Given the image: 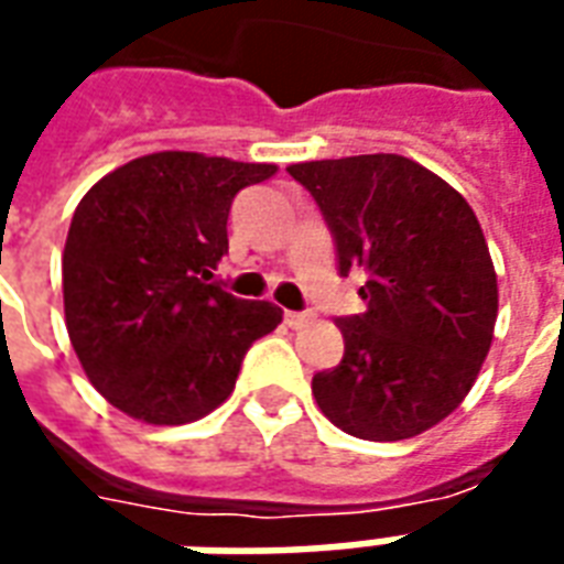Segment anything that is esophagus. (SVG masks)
I'll return each instance as SVG.
<instances>
[{
  "mask_svg": "<svg viewBox=\"0 0 564 564\" xmlns=\"http://www.w3.org/2000/svg\"><path fill=\"white\" fill-rule=\"evenodd\" d=\"M283 319H286L290 328H304L307 323H314V314H307V311H286Z\"/></svg>",
  "mask_w": 564,
  "mask_h": 564,
  "instance_id": "esophagus-1",
  "label": "esophagus"
}]
</instances>
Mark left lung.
<instances>
[{"mask_svg": "<svg viewBox=\"0 0 564 564\" xmlns=\"http://www.w3.org/2000/svg\"><path fill=\"white\" fill-rule=\"evenodd\" d=\"M337 271L365 269V314L335 319L344 358L314 377L325 419L349 436L398 442L452 415L494 344L499 290L469 203L403 154L307 161Z\"/></svg>", "mask_w": 564, "mask_h": 564, "instance_id": "1", "label": "left lung"}]
</instances>
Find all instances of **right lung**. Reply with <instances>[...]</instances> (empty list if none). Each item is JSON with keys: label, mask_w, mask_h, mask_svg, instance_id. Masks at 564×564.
<instances>
[{"label": "right lung", "mask_w": 564, "mask_h": 564, "mask_svg": "<svg viewBox=\"0 0 564 564\" xmlns=\"http://www.w3.org/2000/svg\"><path fill=\"white\" fill-rule=\"evenodd\" d=\"M278 173L199 152H154L91 185L62 253L65 325L86 377L145 424H187L232 394L241 358L283 319L212 281L229 206Z\"/></svg>", "instance_id": "add662e5"}]
</instances>
